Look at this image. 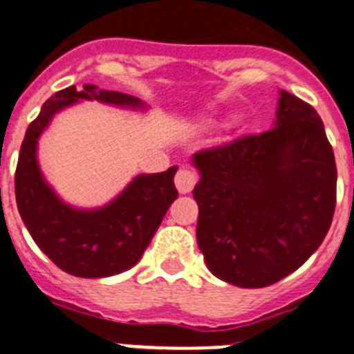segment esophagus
<instances>
[{
  "label": "esophagus",
  "instance_id": "obj_1",
  "mask_svg": "<svg viewBox=\"0 0 354 354\" xmlns=\"http://www.w3.org/2000/svg\"><path fill=\"white\" fill-rule=\"evenodd\" d=\"M195 184H197V174L189 168H180L175 175V186L179 189V194H189Z\"/></svg>",
  "mask_w": 354,
  "mask_h": 354
}]
</instances>
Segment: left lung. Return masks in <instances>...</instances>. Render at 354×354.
<instances>
[{
    "mask_svg": "<svg viewBox=\"0 0 354 354\" xmlns=\"http://www.w3.org/2000/svg\"><path fill=\"white\" fill-rule=\"evenodd\" d=\"M273 128L194 153L197 244L208 270L266 288L322 244L337 203V165L311 104L280 90Z\"/></svg>",
    "mask_w": 354,
    "mask_h": 354,
    "instance_id": "left-lung-1",
    "label": "left lung"
}]
</instances>
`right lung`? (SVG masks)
I'll return each instance as SVG.
<instances>
[{"mask_svg": "<svg viewBox=\"0 0 354 354\" xmlns=\"http://www.w3.org/2000/svg\"><path fill=\"white\" fill-rule=\"evenodd\" d=\"M77 101H99L130 110H146L141 99L101 90L95 84L55 92L26 130L16 168V203L26 230L57 268L81 279H103L139 262L166 212L177 198V166L160 174H141L101 208L66 204L46 183L37 162V142L57 112Z\"/></svg>", "mask_w": 354, "mask_h": 354, "instance_id": "right-lung-1", "label": "right lung"}]
</instances>
